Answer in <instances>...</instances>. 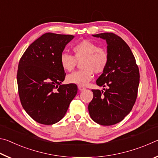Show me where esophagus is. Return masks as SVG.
<instances>
[{
    "instance_id": "esophagus-1",
    "label": "esophagus",
    "mask_w": 158,
    "mask_h": 158,
    "mask_svg": "<svg viewBox=\"0 0 158 158\" xmlns=\"http://www.w3.org/2000/svg\"><path fill=\"white\" fill-rule=\"evenodd\" d=\"M78 89L80 90H84L85 89V88L84 86V85H78Z\"/></svg>"
}]
</instances>
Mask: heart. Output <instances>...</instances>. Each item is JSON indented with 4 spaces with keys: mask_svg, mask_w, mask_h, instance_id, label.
Here are the masks:
<instances>
[{
    "mask_svg": "<svg viewBox=\"0 0 158 158\" xmlns=\"http://www.w3.org/2000/svg\"><path fill=\"white\" fill-rule=\"evenodd\" d=\"M73 52L74 56L63 53L60 56V66L68 72L73 71L77 62L82 61L81 70L74 72L67 77V81L69 84L86 85L93 79V73H102L108 65L109 56L107 50L88 40L74 44Z\"/></svg>",
    "mask_w": 158,
    "mask_h": 158,
    "instance_id": "heart-1",
    "label": "heart"
}]
</instances>
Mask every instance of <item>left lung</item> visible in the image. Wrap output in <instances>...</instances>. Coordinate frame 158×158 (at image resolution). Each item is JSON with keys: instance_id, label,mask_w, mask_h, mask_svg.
Listing matches in <instances>:
<instances>
[{"instance_id": "left-lung-1", "label": "left lung", "mask_w": 158, "mask_h": 158, "mask_svg": "<svg viewBox=\"0 0 158 158\" xmlns=\"http://www.w3.org/2000/svg\"><path fill=\"white\" fill-rule=\"evenodd\" d=\"M105 40L109 63L96 84L109 86L103 90H92L93 98L89 111L93 121L102 125L121 122L130 113L137 97L139 70L135 58L123 40L113 33L93 35Z\"/></svg>"}]
</instances>
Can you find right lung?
I'll list each match as a JSON object with an SVG mask.
<instances>
[{"label":"right lung","instance_id":"1","mask_svg":"<svg viewBox=\"0 0 158 158\" xmlns=\"http://www.w3.org/2000/svg\"><path fill=\"white\" fill-rule=\"evenodd\" d=\"M72 35L47 33L29 46L19 63L17 84L23 108L34 121L53 125L65 116L77 93L74 84H62L60 56Z\"/></svg>","mask_w":158,"mask_h":158}]
</instances>
